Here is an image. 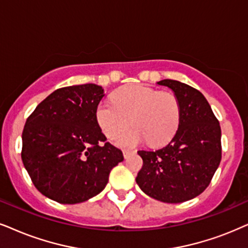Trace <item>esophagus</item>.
Segmentation results:
<instances>
[{
  "mask_svg": "<svg viewBox=\"0 0 248 248\" xmlns=\"http://www.w3.org/2000/svg\"><path fill=\"white\" fill-rule=\"evenodd\" d=\"M135 151H131V150H124V159H127L128 156H129L131 153H134Z\"/></svg>",
  "mask_w": 248,
  "mask_h": 248,
  "instance_id": "1",
  "label": "esophagus"
}]
</instances>
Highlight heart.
Instances as JSON below:
<instances>
[{
	"instance_id": "1",
	"label": "heart",
	"mask_w": 248,
	"mask_h": 248,
	"mask_svg": "<svg viewBox=\"0 0 248 248\" xmlns=\"http://www.w3.org/2000/svg\"><path fill=\"white\" fill-rule=\"evenodd\" d=\"M111 103H99L96 121L106 137L118 140L121 146H135L144 140L152 146L167 143L174 137L182 118L181 103L176 95L159 92L144 84H130L119 89Z\"/></svg>"
}]
</instances>
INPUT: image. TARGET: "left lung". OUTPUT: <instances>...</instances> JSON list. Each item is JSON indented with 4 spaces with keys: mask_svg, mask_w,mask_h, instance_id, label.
Instances as JSON below:
<instances>
[{
    "mask_svg": "<svg viewBox=\"0 0 248 248\" xmlns=\"http://www.w3.org/2000/svg\"><path fill=\"white\" fill-rule=\"evenodd\" d=\"M158 84L170 88L180 101V127L168 145L137 152L143 167L136 183L159 202H183L205 191L220 165V122L199 90L176 80H161Z\"/></svg>",
    "mask_w": 248,
    "mask_h": 248,
    "instance_id": "8db88e82",
    "label": "left lung"
}]
</instances>
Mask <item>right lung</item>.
<instances>
[{
  "label": "right lung",
  "mask_w": 248,
  "mask_h": 248,
  "mask_svg": "<svg viewBox=\"0 0 248 248\" xmlns=\"http://www.w3.org/2000/svg\"><path fill=\"white\" fill-rule=\"evenodd\" d=\"M104 96V89L93 83L64 87L27 118L21 159L34 186L49 199L72 205L93 198L124 160L96 121Z\"/></svg>",
  "instance_id": "obj_1"
}]
</instances>
